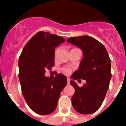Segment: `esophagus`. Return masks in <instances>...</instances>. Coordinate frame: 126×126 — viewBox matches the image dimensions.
Returning a JSON list of instances; mask_svg holds the SVG:
<instances>
[{
    "mask_svg": "<svg viewBox=\"0 0 126 126\" xmlns=\"http://www.w3.org/2000/svg\"><path fill=\"white\" fill-rule=\"evenodd\" d=\"M67 84H70V79L69 78H67Z\"/></svg>",
    "mask_w": 126,
    "mask_h": 126,
    "instance_id": "34e87169",
    "label": "esophagus"
}]
</instances>
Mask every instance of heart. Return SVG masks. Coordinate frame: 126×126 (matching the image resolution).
I'll use <instances>...</instances> for the list:
<instances>
[{"label":"heart","mask_w":126,"mask_h":126,"mask_svg":"<svg viewBox=\"0 0 126 126\" xmlns=\"http://www.w3.org/2000/svg\"><path fill=\"white\" fill-rule=\"evenodd\" d=\"M62 71L64 74L68 75V74H69L71 73V69L68 68V67H64V68L62 69Z\"/></svg>","instance_id":"obj_1"}]
</instances>
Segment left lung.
<instances>
[{
	"label": "left lung",
	"instance_id": "left-lung-1",
	"mask_svg": "<svg viewBox=\"0 0 126 126\" xmlns=\"http://www.w3.org/2000/svg\"><path fill=\"white\" fill-rule=\"evenodd\" d=\"M67 42L79 48L83 53L79 69L71 76L70 83L75 89L72 104L79 113L91 114L100 107L109 88L110 59L103 44L91 36L71 37ZM81 79L87 83L79 87L75 80Z\"/></svg>",
	"mask_w": 126,
	"mask_h": 126
}]
</instances>
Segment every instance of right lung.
Listing matches in <instances>:
<instances>
[{
  "instance_id": "1",
  "label": "right lung",
  "mask_w": 126,
  "mask_h": 126,
  "mask_svg": "<svg viewBox=\"0 0 126 126\" xmlns=\"http://www.w3.org/2000/svg\"><path fill=\"white\" fill-rule=\"evenodd\" d=\"M65 42L62 36L39 32L26 44L19 59V79L22 93L32 110L47 115L55 110L67 78L58 74L53 79L45 76L54 65L55 48Z\"/></svg>"
}]
</instances>
